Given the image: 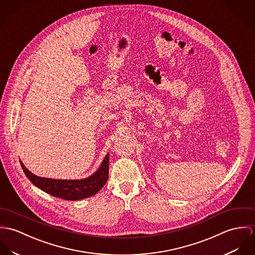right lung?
<instances>
[{"label":"right lung","instance_id":"obj_1","mask_svg":"<svg viewBox=\"0 0 255 255\" xmlns=\"http://www.w3.org/2000/svg\"><path fill=\"white\" fill-rule=\"evenodd\" d=\"M110 153L106 155L99 169L80 180H58L39 177L30 172L20 161L21 167L32 184L45 193L66 200H79L95 196L109 179Z\"/></svg>","mask_w":255,"mask_h":255}]
</instances>
